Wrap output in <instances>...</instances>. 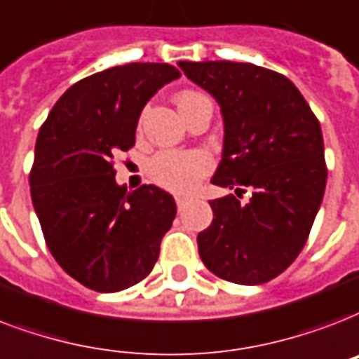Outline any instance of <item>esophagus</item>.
Wrapping results in <instances>:
<instances>
[{
    "label": "esophagus",
    "mask_w": 359,
    "mask_h": 359,
    "mask_svg": "<svg viewBox=\"0 0 359 359\" xmlns=\"http://www.w3.org/2000/svg\"><path fill=\"white\" fill-rule=\"evenodd\" d=\"M175 201H177V207H179V209H182V207H184V205L190 201V198H186V196H177V198H175Z\"/></svg>",
    "instance_id": "1"
}]
</instances>
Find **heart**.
I'll list each match as a JSON object with an SVG mask.
<instances>
[{
	"instance_id": "b5f03b06",
	"label": "heart",
	"mask_w": 359,
	"mask_h": 359,
	"mask_svg": "<svg viewBox=\"0 0 359 359\" xmlns=\"http://www.w3.org/2000/svg\"><path fill=\"white\" fill-rule=\"evenodd\" d=\"M201 100H205V95L194 90H184L177 94L180 113ZM210 168L212 160L203 150H163L149 161V177L158 186L171 191H190L201 177L209 173Z\"/></svg>"
}]
</instances>
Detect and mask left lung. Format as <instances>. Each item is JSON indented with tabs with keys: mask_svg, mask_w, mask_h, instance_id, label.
I'll return each mask as SVG.
<instances>
[{
	"mask_svg": "<svg viewBox=\"0 0 359 359\" xmlns=\"http://www.w3.org/2000/svg\"><path fill=\"white\" fill-rule=\"evenodd\" d=\"M179 67L220 105L222 160L210 182L235 191L209 201L212 222L198 235L199 256L224 280L269 283L299 256L324 198L320 122L277 71L226 60Z\"/></svg>",
	"mask_w": 359,
	"mask_h": 359,
	"instance_id": "left-lung-1",
	"label": "left lung"
}]
</instances>
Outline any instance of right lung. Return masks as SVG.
Instances as JSON below:
<instances>
[{"label": "right lung", "instance_id": "1", "mask_svg": "<svg viewBox=\"0 0 359 359\" xmlns=\"http://www.w3.org/2000/svg\"><path fill=\"white\" fill-rule=\"evenodd\" d=\"M169 64H126L75 82L41 126L29 173L32 201L60 267L95 292L141 283L177 215L154 184H116L114 156L135 144L147 101L179 79Z\"/></svg>", "mask_w": 359, "mask_h": 359}]
</instances>
